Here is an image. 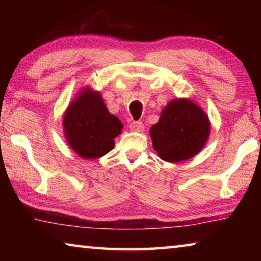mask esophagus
<instances>
[{
  "instance_id": "obj_1",
  "label": "esophagus",
  "mask_w": 261,
  "mask_h": 261,
  "mask_svg": "<svg viewBox=\"0 0 261 261\" xmlns=\"http://www.w3.org/2000/svg\"><path fill=\"white\" fill-rule=\"evenodd\" d=\"M130 129L136 132H141L144 130V124L141 122H132L130 124Z\"/></svg>"
}]
</instances>
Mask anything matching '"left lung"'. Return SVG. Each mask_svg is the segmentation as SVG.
I'll list each match as a JSON object with an SVG mask.
<instances>
[{"label":"left lung","instance_id":"left-lung-1","mask_svg":"<svg viewBox=\"0 0 261 261\" xmlns=\"http://www.w3.org/2000/svg\"><path fill=\"white\" fill-rule=\"evenodd\" d=\"M211 123L206 113L190 99L171 100L160 120L149 129L153 148L162 160L179 162L191 159L205 146Z\"/></svg>","mask_w":261,"mask_h":261}]
</instances>
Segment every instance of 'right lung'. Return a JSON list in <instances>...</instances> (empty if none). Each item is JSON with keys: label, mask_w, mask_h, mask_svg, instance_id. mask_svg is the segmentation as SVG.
I'll use <instances>...</instances> for the list:
<instances>
[{"label": "right lung", "mask_w": 261, "mask_h": 261, "mask_svg": "<svg viewBox=\"0 0 261 261\" xmlns=\"http://www.w3.org/2000/svg\"><path fill=\"white\" fill-rule=\"evenodd\" d=\"M63 127L72 151L83 159H98L114 148L123 125L108 112L99 92L86 87L65 110Z\"/></svg>", "instance_id": "add662e5"}]
</instances>
